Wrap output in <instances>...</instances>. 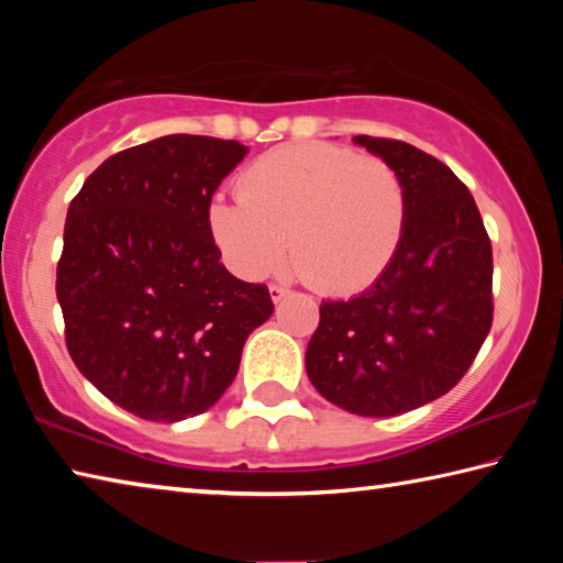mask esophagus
<instances>
[{
  "mask_svg": "<svg viewBox=\"0 0 563 563\" xmlns=\"http://www.w3.org/2000/svg\"><path fill=\"white\" fill-rule=\"evenodd\" d=\"M288 295H290L288 285H271V298H273V302H280L283 298H288Z\"/></svg>",
  "mask_w": 563,
  "mask_h": 563,
  "instance_id": "obj_1",
  "label": "esophagus"
}]
</instances>
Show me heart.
I'll list each match as a JSON object with an SVG mask.
<instances>
[{"label": "heart", "instance_id": "1", "mask_svg": "<svg viewBox=\"0 0 563 563\" xmlns=\"http://www.w3.org/2000/svg\"><path fill=\"white\" fill-rule=\"evenodd\" d=\"M208 231L225 263L265 278L288 261L312 288L355 295L393 265L407 225L397 170L332 144L273 148L238 176V198L216 196Z\"/></svg>", "mask_w": 563, "mask_h": 563}]
</instances>
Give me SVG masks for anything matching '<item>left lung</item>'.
I'll return each mask as SVG.
<instances>
[{"label":"left lung","mask_w":563,"mask_h":563,"mask_svg":"<svg viewBox=\"0 0 563 563\" xmlns=\"http://www.w3.org/2000/svg\"><path fill=\"white\" fill-rule=\"evenodd\" d=\"M397 170L407 225L383 278L320 305L305 369L345 412L395 417L460 383L492 328V243L450 166L405 141L355 136Z\"/></svg>","instance_id":"8db88e82"}]
</instances>
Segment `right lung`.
Wrapping results in <instances>:
<instances>
[{
	"instance_id": "obj_1",
	"label": "right lung",
	"mask_w": 563,
	"mask_h": 563,
	"mask_svg": "<svg viewBox=\"0 0 563 563\" xmlns=\"http://www.w3.org/2000/svg\"><path fill=\"white\" fill-rule=\"evenodd\" d=\"M245 154L238 141L161 136L103 161L66 213L56 265L66 347L101 395L141 419L213 407L247 335L273 316L265 285L225 271L206 221Z\"/></svg>"
}]
</instances>
